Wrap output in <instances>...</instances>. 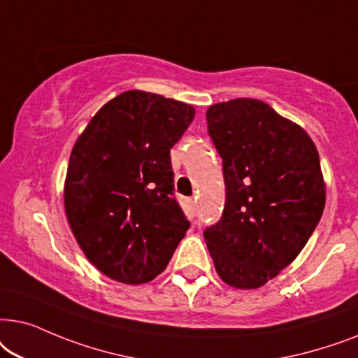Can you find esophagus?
I'll return each instance as SVG.
<instances>
[{"label": "esophagus", "mask_w": 358, "mask_h": 358, "mask_svg": "<svg viewBox=\"0 0 358 358\" xmlns=\"http://www.w3.org/2000/svg\"><path fill=\"white\" fill-rule=\"evenodd\" d=\"M187 211L194 216L196 214V198H188L187 199Z\"/></svg>", "instance_id": "34e87169"}]
</instances>
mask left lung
Returning a JSON list of instances; mask_svg holds the SVG:
<instances>
[{
	"label": "left lung",
	"instance_id": "1",
	"mask_svg": "<svg viewBox=\"0 0 358 358\" xmlns=\"http://www.w3.org/2000/svg\"><path fill=\"white\" fill-rule=\"evenodd\" d=\"M206 119L226 204L204 241L222 282L260 288L296 259L322 216L317 149L303 127L259 99L213 104Z\"/></svg>",
	"mask_w": 358,
	"mask_h": 358
}]
</instances>
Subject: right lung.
Returning a JSON list of instances; mask_svg holds the SVG:
<instances>
[{"mask_svg": "<svg viewBox=\"0 0 358 358\" xmlns=\"http://www.w3.org/2000/svg\"><path fill=\"white\" fill-rule=\"evenodd\" d=\"M193 117L187 103L131 90L104 104L75 142L66 219L87 259L116 282L154 280L188 231L170 149Z\"/></svg>", "mask_w": 358, "mask_h": 358, "instance_id": "1", "label": "right lung"}]
</instances>
